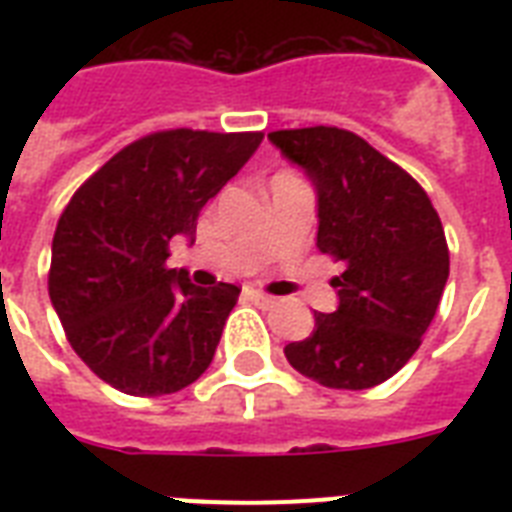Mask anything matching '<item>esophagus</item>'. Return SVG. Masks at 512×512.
Instances as JSON below:
<instances>
[{"mask_svg":"<svg viewBox=\"0 0 512 512\" xmlns=\"http://www.w3.org/2000/svg\"><path fill=\"white\" fill-rule=\"evenodd\" d=\"M247 295H249V300H252V303L263 305V308H273V305H276V297L265 295V292H257V289H249Z\"/></svg>","mask_w":512,"mask_h":512,"instance_id":"1","label":"esophagus"}]
</instances>
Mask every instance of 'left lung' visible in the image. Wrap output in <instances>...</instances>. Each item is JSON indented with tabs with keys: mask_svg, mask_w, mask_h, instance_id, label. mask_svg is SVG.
Listing matches in <instances>:
<instances>
[{
	"mask_svg": "<svg viewBox=\"0 0 512 512\" xmlns=\"http://www.w3.org/2000/svg\"><path fill=\"white\" fill-rule=\"evenodd\" d=\"M316 191V247L342 263L335 313L289 342L297 372L337 390L380 385L414 356L444 295L449 247L428 193L364 138L337 127L268 135Z\"/></svg>",
	"mask_w": 512,
	"mask_h": 512,
	"instance_id": "obj_1",
	"label": "left lung"
}]
</instances>
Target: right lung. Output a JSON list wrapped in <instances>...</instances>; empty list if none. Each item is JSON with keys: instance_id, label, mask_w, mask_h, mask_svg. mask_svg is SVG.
<instances>
[{"instance_id": "right-lung-1", "label": "right lung", "mask_w": 512, "mask_h": 512, "mask_svg": "<svg viewBox=\"0 0 512 512\" xmlns=\"http://www.w3.org/2000/svg\"><path fill=\"white\" fill-rule=\"evenodd\" d=\"M260 143L263 132H154L108 159L63 209L52 308L76 356L111 388L177 393L212 364L241 289L196 287L167 268L170 241L193 244L201 207Z\"/></svg>"}]
</instances>
